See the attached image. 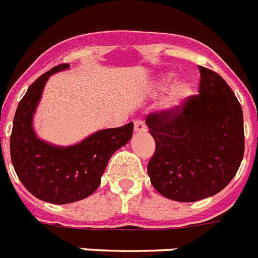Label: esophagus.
I'll use <instances>...</instances> for the list:
<instances>
[{
	"label": "esophagus",
	"instance_id": "esophagus-1",
	"mask_svg": "<svg viewBox=\"0 0 258 258\" xmlns=\"http://www.w3.org/2000/svg\"><path fill=\"white\" fill-rule=\"evenodd\" d=\"M134 131L140 132V133H142V132H146L147 127H146V125H145L144 121L140 120V118L134 120Z\"/></svg>",
	"mask_w": 258,
	"mask_h": 258
}]
</instances>
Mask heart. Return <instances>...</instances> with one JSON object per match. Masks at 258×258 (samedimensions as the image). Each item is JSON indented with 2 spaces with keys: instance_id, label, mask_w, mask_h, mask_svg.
<instances>
[{
  "instance_id": "obj_1",
  "label": "heart",
  "mask_w": 258,
  "mask_h": 258,
  "mask_svg": "<svg viewBox=\"0 0 258 258\" xmlns=\"http://www.w3.org/2000/svg\"><path fill=\"white\" fill-rule=\"evenodd\" d=\"M173 79H175L173 73H168L166 76H163L159 85L160 90L167 89L173 82ZM193 94H195V85L190 81H186V79L177 81L169 87L167 96L162 102V108L167 112H176L177 109L184 107V104L192 98Z\"/></svg>"
}]
</instances>
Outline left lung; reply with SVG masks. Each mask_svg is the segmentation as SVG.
I'll return each instance as SVG.
<instances>
[{
	"label": "left lung",
	"instance_id": "8db88e82",
	"mask_svg": "<svg viewBox=\"0 0 258 258\" xmlns=\"http://www.w3.org/2000/svg\"><path fill=\"white\" fill-rule=\"evenodd\" d=\"M200 90L176 112L146 117L155 140L147 164L151 184L162 196L195 202L217 195L236 175L244 156L243 111L219 74L200 66Z\"/></svg>",
	"mask_w": 258,
	"mask_h": 258
}]
</instances>
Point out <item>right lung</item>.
<instances>
[{"mask_svg":"<svg viewBox=\"0 0 258 258\" xmlns=\"http://www.w3.org/2000/svg\"><path fill=\"white\" fill-rule=\"evenodd\" d=\"M68 68L69 63L54 66L28 87L10 136L13 167L24 188L41 201L56 205L79 201L95 192L108 160L133 134V122H129L96 132L73 146H54L37 137L32 120L44 86L52 74Z\"/></svg>","mask_w":258,"mask_h":258,"instance_id":"1","label":"right lung"}]
</instances>
